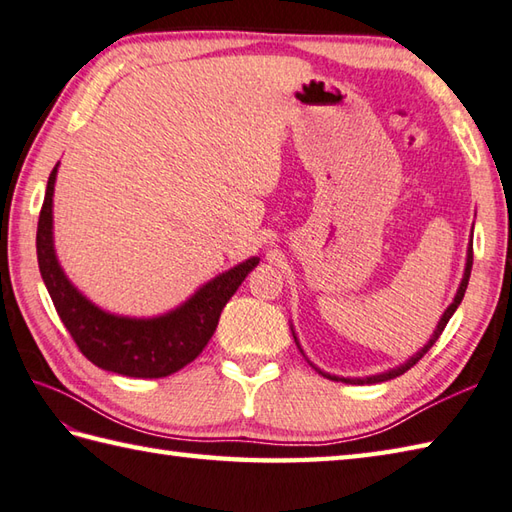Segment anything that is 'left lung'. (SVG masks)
<instances>
[{"label": "left lung", "mask_w": 512, "mask_h": 512, "mask_svg": "<svg viewBox=\"0 0 512 512\" xmlns=\"http://www.w3.org/2000/svg\"><path fill=\"white\" fill-rule=\"evenodd\" d=\"M471 268H473V242L469 244V253H466V268H464V277H462V284H460V288H458V295H455V299H453V303L451 306L447 308V312L442 314V319H440V323H438V328H436V332H433V336L429 339V343L422 347V350L418 352V354H413L409 361L405 363V365H400V367H396V369H389V372H383V374H376V376H367V378H339V376H332V374H325V372H321L319 369V374H323L325 378H330V380H343V383H350V385H374V383H385V380H391V378H396V376H400V374H405L407 369H411L413 365H416L420 358L427 354L433 345H436V341L440 339V334H442V330L447 328V323H449V319L453 317V312L458 310V306L462 303V299H464V292H466V286H469V277H471ZM295 341H297V336H295ZM297 345H299V341H297ZM301 350V347H299Z\"/></svg>", "instance_id": "left-lung-1"}]
</instances>
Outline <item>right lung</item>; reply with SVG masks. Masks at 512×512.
<instances>
[{
  "label": "right lung",
  "mask_w": 512,
  "mask_h": 512,
  "mask_svg": "<svg viewBox=\"0 0 512 512\" xmlns=\"http://www.w3.org/2000/svg\"><path fill=\"white\" fill-rule=\"evenodd\" d=\"M59 167V165H57ZM52 169L37 224V259L54 308L81 354L96 367L132 378H162L189 365L213 336L224 306L259 259L250 257L204 284L180 308L154 319L116 317L76 290L57 262L52 244Z\"/></svg>",
  "instance_id": "1"
}]
</instances>
